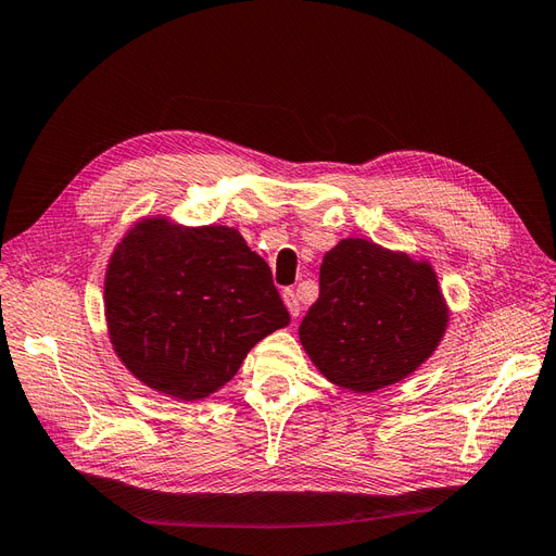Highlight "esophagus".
<instances>
[{
	"label": "esophagus",
	"instance_id": "1",
	"mask_svg": "<svg viewBox=\"0 0 556 556\" xmlns=\"http://www.w3.org/2000/svg\"><path fill=\"white\" fill-rule=\"evenodd\" d=\"M282 301H285V306H288V311H290V315L296 319L299 317V313H301V304H299V296L292 292V290H285L282 292Z\"/></svg>",
	"mask_w": 556,
	"mask_h": 556
}]
</instances>
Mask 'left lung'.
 Instances as JSON below:
<instances>
[{"label": "left lung", "instance_id": "1", "mask_svg": "<svg viewBox=\"0 0 556 556\" xmlns=\"http://www.w3.org/2000/svg\"><path fill=\"white\" fill-rule=\"evenodd\" d=\"M450 323L429 260L368 239H343L319 266V299L299 341L329 382L371 394L401 382L441 345Z\"/></svg>", "mask_w": 556, "mask_h": 556}]
</instances>
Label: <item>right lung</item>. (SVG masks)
I'll return each mask as SVG.
<instances>
[{"label": "right lung", "instance_id": "add662e5", "mask_svg": "<svg viewBox=\"0 0 556 556\" xmlns=\"http://www.w3.org/2000/svg\"><path fill=\"white\" fill-rule=\"evenodd\" d=\"M109 341L127 371L176 401H201L237 376L264 336L290 325L271 268L239 229L146 215L104 276Z\"/></svg>", "mask_w": 556, "mask_h": 556}]
</instances>
